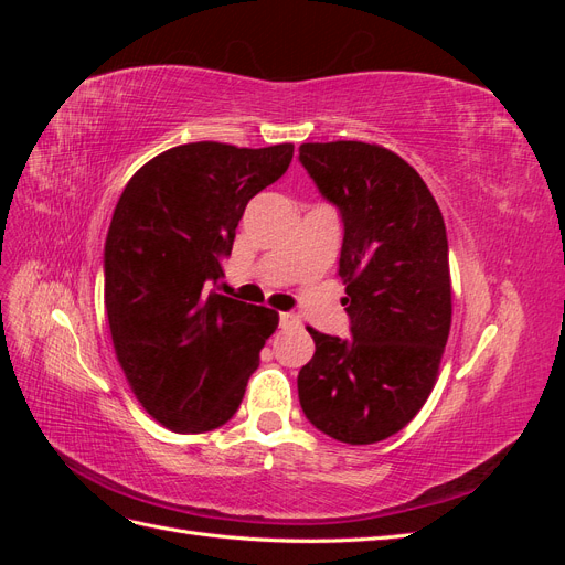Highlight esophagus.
Instances as JSON below:
<instances>
[{
	"label": "esophagus",
	"instance_id": "obj_1",
	"mask_svg": "<svg viewBox=\"0 0 565 565\" xmlns=\"http://www.w3.org/2000/svg\"><path fill=\"white\" fill-rule=\"evenodd\" d=\"M299 324H301V318H299L297 313H289V311L280 313V328H282V330H289V328H299Z\"/></svg>",
	"mask_w": 565,
	"mask_h": 565
}]
</instances>
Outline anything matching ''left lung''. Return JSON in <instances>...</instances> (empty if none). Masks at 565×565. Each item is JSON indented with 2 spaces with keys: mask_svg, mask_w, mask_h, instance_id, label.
<instances>
[{
  "mask_svg": "<svg viewBox=\"0 0 565 565\" xmlns=\"http://www.w3.org/2000/svg\"><path fill=\"white\" fill-rule=\"evenodd\" d=\"M299 160L344 221L337 276L351 339L306 328L316 353L299 370L309 422L349 446L398 434L438 380L452 322L446 221L422 177L363 141L301 143Z\"/></svg>",
  "mask_w": 565,
  "mask_h": 565,
  "instance_id": "1",
  "label": "left lung"
}]
</instances>
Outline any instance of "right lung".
Returning a JSON list of instances; mask_svg holds the SVG:
<instances>
[{
	"label": "right lung",
	"instance_id": "right-lung-1",
	"mask_svg": "<svg viewBox=\"0 0 565 565\" xmlns=\"http://www.w3.org/2000/svg\"><path fill=\"white\" fill-rule=\"evenodd\" d=\"M295 146L198 141L146 162L106 237V313L136 401L162 426L202 434L241 407L278 313L214 289L247 202L276 183Z\"/></svg>",
	"mask_w": 565,
	"mask_h": 565
}]
</instances>
